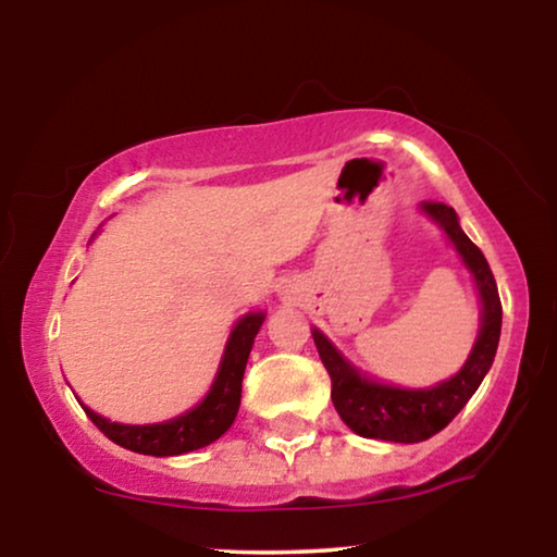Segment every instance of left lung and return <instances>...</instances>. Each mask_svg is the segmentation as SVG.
I'll return each mask as SVG.
<instances>
[{
    "label": "left lung",
    "mask_w": 557,
    "mask_h": 557,
    "mask_svg": "<svg viewBox=\"0 0 557 557\" xmlns=\"http://www.w3.org/2000/svg\"><path fill=\"white\" fill-rule=\"evenodd\" d=\"M421 211L442 226L446 237L457 249L461 262L472 272L474 285L482 300V325L476 343L467 363L449 381L436 383L432 388H398L386 383L371 381L360 375L354 366L343 358L331 341L318 327H312L320 360L331 375L333 406L341 419L354 429L358 436L383 438L396 444H417L434 436L449 424L465 404L480 388L497 354L499 331H503V302H499L497 282L492 275L482 249L461 232L457 211L442 201H424Z\"/></svg>",
    "instance_id": "1"
}]
</instances>
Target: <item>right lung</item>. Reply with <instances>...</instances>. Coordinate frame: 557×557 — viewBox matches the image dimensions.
Returning a JSON list of instances; mask_svg holds the SVG:
<instances>
[{
  "label": "right lung",
  "instance_id": "1",
  "mask_svg": "<svg viewBox=\"0 0 557 557\" xmlns=\"http://www.w3.org/2000/svg\"><path fill=\"white\" fill-rule=\"evenodd\" d=\"M262 323L264 312H247L234 325L209 394L203 396L199 406H194V409L182 413V417L144 426L115 424V421L103 419L85 404L81 406L92 424L111 438V442L123 446V449L151 454V457H176V454L201 449V446L216 442L234 424V417H237L242 401V379H245L247 358Z\"/></svg>",
  "mask_w": 557,
  "mask_h": 557
}]
</instances>
